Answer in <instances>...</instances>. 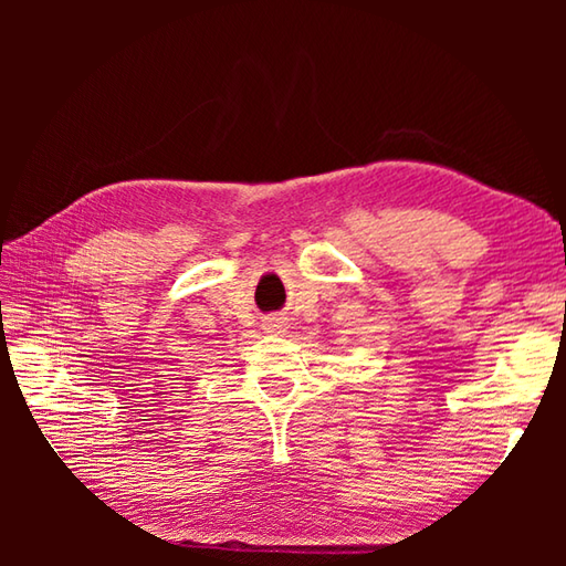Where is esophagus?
Returning <instances> with one entry per match:
<instances>
[{
	"instance_id": "1",
	"label": "esophagus",
	"mask_w": 566,
	"mask_h": 566,
	"mask_svg": "<svg viewBox=\"0 0 566 566\" xmlns=\"http://www.w3.org/2000/svg\"><path fill=\"white\" fill-rule=\"evenodd\" d=\"M264 329L272 332V334H284L290 327H286V317H284V314H272V317H266Z\"/></svg>"
}]
</instances>
